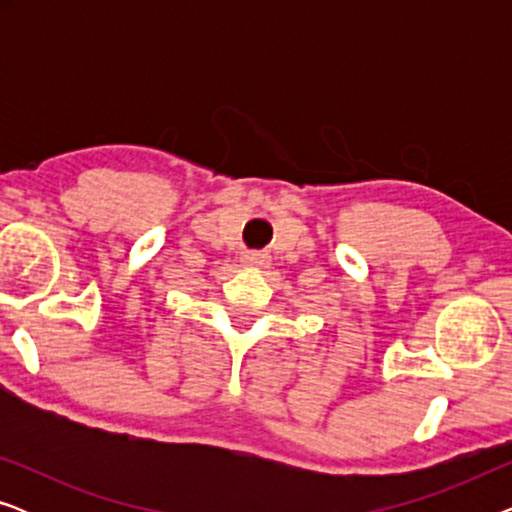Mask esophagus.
I'll list each match as a JSON object with an SVG mask.
<instances>
[{
    "mask_svg": "<svg viewBox=\"0 0 512 512\" xmlns=\"http://www.w3.org/2000/svg\"><path fill=\"white\" fill-rule=\"evenodd\" d=\"M242 265L251 270H263L270 265V256L263 254V251H244L242 254Z\"/></svg>",
    "mask_w": 512,
    "mask_h": 512,
    "instance_id": "1",
    "label": "esophagus"
}]
</instances>
